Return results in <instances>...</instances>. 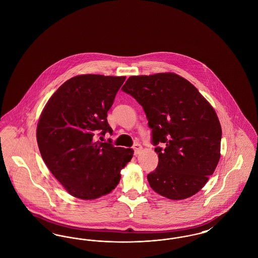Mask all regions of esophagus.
<instances>
[{"instance_id":"esophagus-1","label":"esophagus","mask_w":258,"mask_h":258,"mask_svg":"<svg viewBox=\"0 0 258 258\" xmlns=\"http://www.w3.org/2000/svg\"><path fill=\"white\" fill-rule=\"evenodd\" d=\"M141 150H142V146H141L140 144L136 143V144H135V145H134V151H135V156L139 155V154H140V152H141Z\"/></svg>"}]
</instances>
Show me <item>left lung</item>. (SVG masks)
Returning <instances> with one entry per match:
<instances>
[{
  "instance_id": "obj_1",
  "label": "left lung",
  "mask_w": 258,
  "mask_h": 258,
  "mask_svg": "<svg viewBox=\"0 0 258 258\" xmlns=\"http://www.w3.org/2000/svg\"><path fill=\"white\" fill-rule=\"evenodd\" d=\"M122 91L143 107L152 130L159 164L147 175L150 186L173 200L197 194L221 158L214 108L190 82L171 73L131 76Z\"/></svg>"
}]
</instances>
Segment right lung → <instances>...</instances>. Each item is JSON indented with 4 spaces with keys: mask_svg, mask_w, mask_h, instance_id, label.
Wrapping results in <instances>:
<instances>
[{
    "mask_svg": "<svg viewBox=\"0 0 258 258\" xmlns=\"http://www.w3.org/2000/svg\"><path fill=\"white\" fill-rule=\"evenodd\" d=\"M125 76L77 75L54 93L37 127L42 160L67 191L80 199H96L119 184L120 171L131 161L133 149L97 140L112 134L107 122ZM102 138V137H101Z\"/></svg>",
    "mask_w": 258,
    "mask_h": 258,
    "instance_id": "obj_1",
    "label": "right lung"
}]
</instances>
